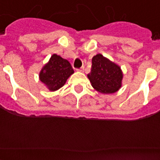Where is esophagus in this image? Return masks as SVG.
I'll return each instance as SVG.
<instances>
[{
	"mask_svg": "<svg viewBox=\"0 0 160 160\" xmlns=\"http://www.w3.org/2000/svg\"><path fill=\"white\" fill-rule=\"evenodd\" d=\"M78 72H83L84 71V67H82V68H78V69H77Z\"/></svg>",
	"mask_w": 160,
	"mask_h": 160,
	"instance_id": "esophagus-1",
	"label": "esophagus"
}]
</instances>
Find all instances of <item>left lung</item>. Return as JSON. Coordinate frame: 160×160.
I'll return each instance as SVG.
<instances>
[{
  "label": "left lung",
  "instance_id": "8db88e82",
  "mask_svg": "<svg viewBox=\"0 0 160 160\" xmlns=\"http://www.w3.org/2000/svg\"><path fill=\"white\" fill-rule=\"evenodd\" d=\"M92 62V70L88 78L92 88L102 94L118 92L122 87L123 78L121 67L101 54L93 56Z\"/></svg>",
  "mask_w": 160,
  "mask_h": 160
}]
</instances>
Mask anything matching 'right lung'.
I'll use <instances>...</instances> for the list:
<instances>
[{"label": "right lung", "instance_id": "1", "mask_svg": "<svg viewBox=\"0 0 160 160\" xmlns=\"http://www.w3.org/2000/svg\"><path fill=\"white\" fill-rule=\"evenodd\" d=\"M74 72L70 63L61 56L53 54L39 72V79L50 92H55L65 84Z\"/></svg>", "mask_w": 160, "mask_h": 160}]
</instances>
